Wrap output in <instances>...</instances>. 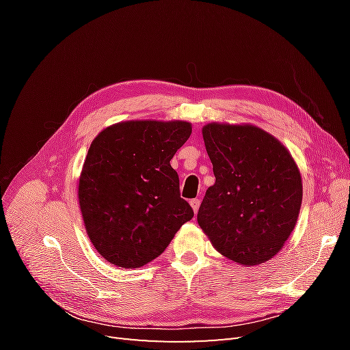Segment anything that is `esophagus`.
<instances>
[{"label":"esophagus","mask_w":350,"mask_h":350,"mask_svg":"<svg viewBox=\"0 0 350 350\" xmlns=\"http://www.w3.org/2000/svg\"><path fill=\"white\" fill-rule=\"evenodd\" d=\"M189 204H191V207H193V210H194V213H197L198 208H200V200H198V198L189 200Z\"/></svg>","instance_id":"obj_1"}]
</instances>
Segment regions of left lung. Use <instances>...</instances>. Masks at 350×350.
I'll list each match as a JSON object with an SVG mask.
<instances>
[{
  "instance_id": "obj_1",
  "label": "left lung",
  "mask_w": 350,
  "mask_h": 350,
  "mask_svg": "<svg viewBox=\"0 0 350 350\" xmlns=\"http://www.w3.org/2000/svg\"><path fill=\"white\" fill-rule=\"evenodd\" d=\"M213 163L197 215L213 247L242 266L273 258L291 237L302 204V179L289 150L256 125L203 126Z\"/></svg>"
}]
</instances>
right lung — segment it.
<instances>
[{
    "label": "right lung",
    "instance_id": "add662e5",
    "mask_svg": "<svg viewBox=\"0 0 350 350\" xmlns=\"http://www.w3.org/2000/svg\"><path fill=\"white\" fill-rule=\"evenodd\" d=\"M191 131L187 121L137 120L113 124L92 142L79 203L93 247L111 264L146 266L193 219L171 166Z\"/></svg>",
    "mask_w": 350,
    "mask_h": 350
}]
</instances>
